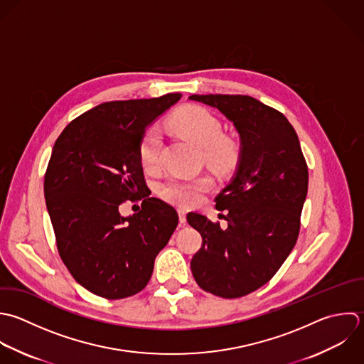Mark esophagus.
<instances>
[{
  "label": "esophagus",
  "mask_w": 364,
  "mask_h": 364,
  "mask_svg": "<svg viewBox=\"0 0 364 364\" xmlns=\"http://www.w3.org/2000/svg\"><path fill=\"white\" fill-rule=\"evenodd\" d=\"M186 215H187V211H186L184 208H178V220H180V224H186V221H187Z\"/></svg>",
  "instance_id": "1"
}]
</instances>
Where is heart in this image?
Masks as SVG:
<instances>
[{
    "label": "heart",
    "mask_w": 364,
    "mask_h": 364,
    "mask_svg": "<svg viewBox=\"0 0 364 364\" xmlns=\"http://www.w3.org/2000/svg\"><path fill=\"white\" fill-rule=\"evenodd\" d=\"M170 126L186 140L203 147L204 159L217 170L228 168L237 159V144L232 139L221 136V123L204 107L190 106L180 110L171 120ZM161 147V133L159 127H150L141 137L139 144V156L141 166L147 170L157 166ZM211 186V180L205 176L183 180L171 178L166 181L160 194L177 204L188 205L198 200L200 194Z\"/></svg>",
    "instance_id": "b5f03b06"
}]
</instances>
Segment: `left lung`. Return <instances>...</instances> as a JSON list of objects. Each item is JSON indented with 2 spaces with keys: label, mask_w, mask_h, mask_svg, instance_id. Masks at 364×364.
I'll return each instance as SVG.
<instances>
[{
  "label": "left lung",
  "mask_w": 364,
  "mask_h": 364,
  "mask_svg": "<svg viewBox=\"0 0 364 364\" xmlns=\"http://www.w3.org/2000/svg\"><path fill=\"white\" fill-rule=\"evenodd\" d=\"M220 110L240 134L235 173L215 197L227 227L198 213L187 221L203 237L191 272L205 292L232 299L265 285L294 250L308 194L298 134L278 110L245 95H191Z\"/></svg>",
  "instance_id": "obj_1"
}]
</instances>
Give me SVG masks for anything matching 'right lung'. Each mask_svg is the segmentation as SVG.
Instances as JSON below:
<instances>
[{"instance_id":"add662e5","label":"right lung","mask_w":364,"mask_h":364,"mask_svg":"<svg viewBox=\"0 0 364 364\" xmlns=\"http://www.w3.org/2000/svg\"><path fill=\"white\" fill-rule=\"evenodd\" d=\"M181 93L105 102L72 120L56 139L43 194L59 255L77 284L106 299L140 292L178 215L147 191L139 144ZM141 195L142 210L123 218L118 205Z\"/></svg>"}]
</instances>
